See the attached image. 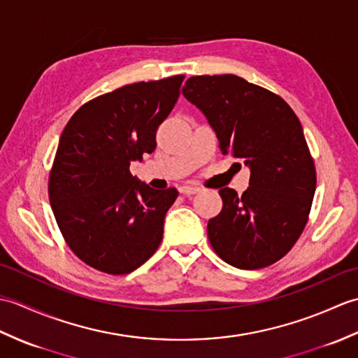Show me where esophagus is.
<instances>
[{"label": "esophagus", "mask_w": 358, "mask_h": 358, "mask_svg": "<svg viewBox=\"0 0 358 358\" xmlns=\"http://www.w3.org/2000/svg\"><path fill=\"white\" fill-rule=\"evenodd\" d=\"M178 191L181 192V194H185V195H192V194H196V192H200V187H196V186H189V185H185V186H180V189Z\"/></svg>", "instance_id": "1"}]
</instances>
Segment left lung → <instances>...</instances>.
Masks as SVG:
<instances>
[{
  "label": "left lung",
  "instance_id": "8db88e82",
  "mask_svg": "<svg viewBox=\"0 0 358 358\" xmlns=\"http://www.w3.org/2000/svg\"><path fill=\"white\" fill-rule=\"evenodd\" d=\"M185 98L206 117L223 155L249 167V187L220 189L223 209L208 223L220 258L238 269L280 260L299 240L315 194V167L289 104L237 75H199Z\"/></svg>",
  "mask_w": 358,
  "mask_h": 358
}]
</instances>
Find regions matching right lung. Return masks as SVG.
<instances>
[{
  "instance_id": "right-lung-1",
  "label": "right lung",
  "mask_w": 358,
  "mask_h": 358,
  "mask_svg": "<svg viewBox=\"0 0 358 358\" xmlns=\"http://www.w3.org/2000/svg\"><path fill=\"white\" fill-rule=\"evenodd\" d=\"M183 78L134 83L96 96L59 136L50 206L75 255L98 271L132 272L162 243L178 192L152 189L129 167L155 150L157 129L177 103Z\"/></svg>"
}]
</instances>
